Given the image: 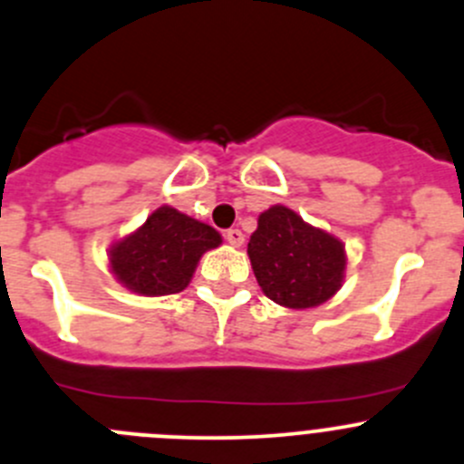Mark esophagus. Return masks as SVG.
<instances>
[{"instance_id":"obj_1","label":"esophagus","mask_w":464,"mask_h":464,"mask_svg":"<svg viewBox=\"0 0 464 464\" xmlns=\"http://www.w3.org/2000/svg\"><path fill=\"white\" fill-rule=\"evenodd\" d=\"M224 237H227L228 245H231V246H237V249H240V246L245 245V233H242L240 228H228L227 236H224Z\"/></svg>"}]
</instances>
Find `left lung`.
Returning a JSON list of instances; mask_svg holds the SVG:
<instances>
[{"label": "left lung", "mask_w": 464, "mask_h": 464, "mask_svg": "<svg viewBox=\"0 0 464 464\" xmlns=\"http://www.w3.org/2000/svg\"><path fill=\"white\" fill-rule=\"evenodd\" d=\"M246 254L260 290L283 308H317L346 276L344 242L283 204L258 215Z\"/></svg>", "instance_id": "obj_1"}]
</instances>
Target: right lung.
Listing matches in <instances>:
<instances>
[{
  "label": "right lung",
  "mask_w": 464,
  "mask_h": 464,
  "mask_svg": "<svg viewBox=\"0 0 464 464\" xmlns=\"http://www.w3.org/2000/svg\"><path fill=\"white\" fill-rule=\"evenodd\" d=\"M219 245L222 236L213 227L163 204L136 231L112 240L108 269L133 295H177L190 285L201 256Z\"/></svg>",
  "instance_id": "obj_1"
}]
</instances>
